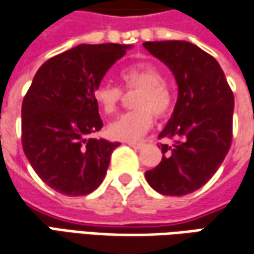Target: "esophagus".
<instances>
[{
	"label": "esophagus",
	"mask_w": 254,
	"mask_h": 254,
	"mask_svg": "<svg viewBox=\"0 0 254 254\" xmlns=\"http://www.w3.org/2000/svg\"><path fill=\"white\" fill-rule=\"evenodd\" d=\"M127 143L129 145V146H132V148H135V149H140L143 145H145L143 142H127Z\"/></svg>",
	"instance_id": "obj_1"
}]
</instances>
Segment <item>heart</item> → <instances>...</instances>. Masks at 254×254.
<instances>
[{
	"label": "heart",
	"mask_w": 254,
	"mask_h": 254,
	"mask_svg": "<svg viewBox=\"0 0 254 254\" xmlns=\"http://www.w3.org/2000/svg\"><path fill=\"white\" fill-rule=\"evenodd\" d=\"M121 79L127 92L139 91L133 99L135 111L118 116L108 127V136L115 140H135L143 136L156 118L168 115L173 108V92L163 73L150 62H136L121 71ZM94 99L99 109L111 115L124 99L122 88L111 82H101L94 91Z\"/></svg>",
	"instance_id": "1"
}]
</instances>
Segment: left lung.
Masks as SVG:
<instances>
[{
  "mask_svg": "<svg viewBox=\"0 0 254 254\" xmlns=\"http://www.w3.org/2000/svg\"><path fill=\"white\" fill-rule=\"evenodd\" d=\"M143 47L175 75L179 95L173 115L159 133L160 163L145 172L148 183L166 196H183L213 176L232 145L233 92L212 55L186 41H155Z\"/></svg>",
  "mask_w": 254,
  "mask_h": 254,
  "instance_id": "8db88e82",
  "label": "left lung"
}]
</instances>
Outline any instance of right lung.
<instances>
[{
  "label": "right lung",
  "instance_id": "1",
  "mask_svg": "<svg viewBox=\"0 0 254 254\" xmlns=\"http://www.w3.org/2000/svg\"><path fill=\"white\" fill-rule=\"evenodd\" d=\"M121 44H82L42 64L22 101L21 140L54 190L83 196L102 183L118 142L92 138L102 127L95 88L127 54Z\"/></svg>",
  "mask_w": 254,
  "mask_h": 254
}]
</instances>
